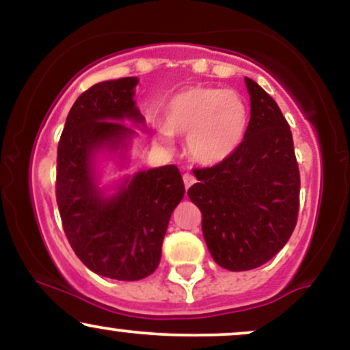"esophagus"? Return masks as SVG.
Listing matches in <instances>:
<instances>
[{"label":"esophagus","instance_id":"1","mask_svg":"<svg viewBox=\"0 0 350 350\" xmlns=\"http://www.w3.org/2000/svg\"><path fill=\"white\" fill-rule=\"evenodd\" d=\"M184 186H186V189H189L192 186V184H196V178L194 176L191 174V172H186V174H184Z\"/></svg>","mask_w":350,"mask_h":350}]
</instances>
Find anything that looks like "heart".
Wrapping results in <instances>:
<instances>
[{
  "instance_id": "b5f03b06",
  "label": "heart",
  "mask_w": 350,
  "mask_h": 350,
  "mask_svg": "<svg viewBox=\"0 0 350 350\" xmlns=\"http://www.w3.org/2000/svg\"><path fill=\"white\" fill-rule=\"evenodd\" d=\"M247 107L239 94L219 87H189L164 108L159 138L187 135L186 148L194 161L217 164L230 156L247 128Z\"/></svg>"
}]
</instances>
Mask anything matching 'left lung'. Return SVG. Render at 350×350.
I'll return each instance as SVG.
<instances>
[{"mask_svg": "<svg viewBox=\"0 0 350 350\" xmlns=\"http://www.w3.org/2000/svg\"><path fill=\"white\" fill-rule=\"evenodd\" d=\"M243 142L212 167L194 170L187 196L202 212V234L217 265L230 271L262 267L290 240L299 211V167L280 107L252 79Z\"/></svg>", "mask_w": 350, "mask_h": 350, "instance_id": "1", "label": "left lung"}]
</instances>
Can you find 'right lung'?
Here are the masks:
<instances>
[{
	"instance_id": "obj_1",
	"label": "right lung",
	"mask_w": 350,
	"mask_h": 350,
	"mask_svg": "<svg viewBox=\"0 0 350 350\" xmlns=\"http://www.w3.org/2000/svg\"><path fill=\"white\" fill-rule=\"evenodd\" d=\"M136 83L123 77L83 92L57 146L55 199L72 250L88 270L122 281L143 280L158 268L171 214L186 192L174 164L136 172L111 198L95 183V151L126 146L135 131L123 120L144 122L133 100Z\"/></svg>"
}]
</instances>
